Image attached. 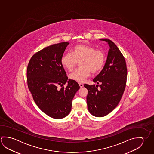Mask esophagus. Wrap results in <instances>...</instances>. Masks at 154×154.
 I'll return each mask as SVG.
<instances>
[{"label": "esophagus", "mask_w": 154, "mask_h": 154, "mask_svg": "<svg viewBox=\"0 0 154 154\" xmlns=\"http://www.w3.org/2000/svg\"><path fill=\"white\" fill-rule=\"evenodd\" d=\"M79 85L80 86V88H83L84 86V85L82 83H79Z\"/></svg>", "instance_id": "1"}]
</instances>
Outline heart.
<instances>
[{
  "mask_svg": "<svg viewBox=\"0 0 154 154\" xmlns=\"http://www.w3.org/2000/svg\"><path fill=\"white\" fill-rule=\"evenodd\" d=\"M106 55L103 51L88 45H78L71 48L70 53L64 54L61 58L62 65L69 71L73 70L77 63L81 61V68L71 73L72 80L82 83L92 73H97L102 70L105 64Z\"/></svg>",
  "mask_w": 154,
  "mask_h": 154,
  "instance_id": "obj_1",
  "label": "heart"
}]
</instances>
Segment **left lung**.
<instances>
[{
    "instance_id": "obj_1",
    "label": "left lung",
    "mask_w": 154,
    "mask_h": 154,
    "mask_svg": "<svg viewBox=\"0 0 154 154\" xmlns=\"http://www.w3.org/2000/svg\"><path fill=\"white\" fill-rule=\"evenodd\" d=\"M106 41L109 47L103 70L93 79L98 85L84 84L88 94L86 101L88 111L93 116L103 117L111 113L121 100L126 87L127 70L124 56L113 41Z\"/></svg>"
}]
</instances>
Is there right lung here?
<instances>
[{
    "instance_id": "1",
    "label": "right lung",
    "mask_w": 154,
    "mask_h": 154,
    "mask_svg": "<svg viewBox=\"0 0 154 154\" xmlns=\"http://www.w3.org/2000/svg\"><path fill=\"white\" fill-rule=\"evenodd\" d=\"M69 44L64 42L43 48L32 57L27 66L28 88L34 100L43 112L57 119L70 113L72 100L80 88L77 82L68 79L61 64ZM58 85L63 87L58 89Z\"/></svg>"
}]
</instances>
